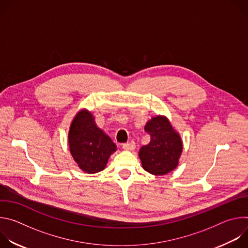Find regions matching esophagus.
<instances>
[{
  "label": "esophagus",
  "instance_id": "1",
  "mask_svg": "<svg viewBox=\"0 0 248 248\" xmlns=\"http://www.w3.org/2000/svg\"><path fill=\"white\" fill-rule=\"evenodd\" d=\"M123 148L124 150H128V151H131L135 148V143L133 142V141H130V142H126V143H123Z\"/></svg>",
  "mask_w": 248,
  "mask_h": 248
}]
</instances>
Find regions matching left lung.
Listing matches in <instances>:
<instances>
[{
    "label": "left lung",
    "instance_id": "left-lung-1",
    "mask_svg": "<svg viewBox=\"0 0 248 248\" xmlns=\"http://www.w3.org/2000/svg\"><path fill=\"white\" fill-rule=\"evenodd\" d=\"M150 142L139 150V158L145 170L163 175L174 170L183 151V142L168 119L156 117L145 125Z\"/></svg>",
    "mask_w": 248,
    "mask_h": 248
}]
</instances>
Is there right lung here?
Wrapping results in <instances>:
<instances>
[{
	"instance_id": "obj_1",
	"label": "right lung",
	"mask_w": 248,
	"mask_h": 248,
	"mask_svg": "<svg viewBox=\"0 0 248 248\" xmlns=\"http://www.w3.org/2000/svg\"><path fill=\"white\" fill-rule=\"evenodd\" d=\"M68 144L78 167L88 173L104 170L110 155L117 149L112 139L97 127L92 115L85 110L76 116L70 125Z\"/></svg>"
}]
</instances>
